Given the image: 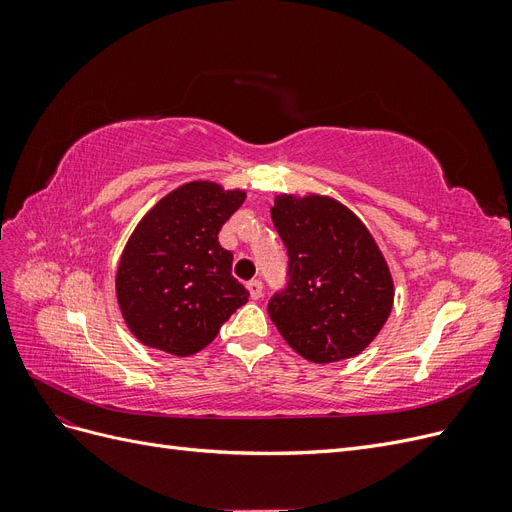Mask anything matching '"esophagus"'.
<instances>
[{
	"label": "esophagus",
	"instance_id": "esophagus-1",
	"mask_svg": "<svg viewBox=\"0 0 512 512\" xmlns=\"http://www.w3.org/2000/svg\"><path fill=\"white\" fill-rule=\"evenodd\" d=\"M247 290H250V297L256 301L262 297V282L260 280H250L247 282Z\"/></svg>",
	"mask_w": 512,
	"mask_h": 512
}]
</instances>
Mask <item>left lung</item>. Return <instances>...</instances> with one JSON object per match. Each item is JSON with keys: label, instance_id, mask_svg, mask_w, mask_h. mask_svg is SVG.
<instances>
[{"label": "left lung", "instance_id": "8db88e82", "mask_svg": "<svg viewBox=\"0 0 512 512\" xmlns=\"http://www.w3.org/2000/svg\"><path fill=\"white\" fill-rule=\"evenodd\" d=\"M273 224L288 250V288L267 312L286 344L312 363L361 354L389 320L395 284L359 215L337 198L277 194Z\"/></svg>", "mask_w": 512, "mask_h": 512}]
</instances>
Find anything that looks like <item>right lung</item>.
I'll list each match as a JSON object with an SVG mask.
<instances>
[{"mask_svg": "<svg viewBox=\"0 0 512 512\" xmlns=\"http://www.w3.org/2000/svg\"><path fill=\"white\" fill-rule=\"evenodd\" d=\"M245 190L196 179L162 196L123 247L115 294L138 342L175 356L207 348L222 324L247 303L232 277V252L218 232L245 200Z\"/></svg>", "mask_w": 512, "mask_h": 512, "instance_id": "1", "label": "right lung"}]
</instances>
